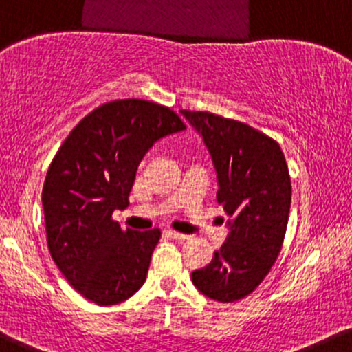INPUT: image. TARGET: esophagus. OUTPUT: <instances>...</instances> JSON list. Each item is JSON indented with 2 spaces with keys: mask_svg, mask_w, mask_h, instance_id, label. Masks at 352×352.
Returning a JSON list of instances; mask_svg holds the SVG:
<instances>
[{
  "mask_svg": "<svg viewBox=\"0 0 352 352\" xmlns=\"http://www.w3.org/2000/svg\"><path fill=\"white\" fill-rule=\"evenodd\" d=\"M165 234H167L170 239H173V241H187V239H188V235L175 232V230H167V232H165Z\"/></svg>",
  "mask_w": 352,
  "mask_h": 352,
  "instance_id": "obj_1",
  "label": "esophagus"
}]
</instances>
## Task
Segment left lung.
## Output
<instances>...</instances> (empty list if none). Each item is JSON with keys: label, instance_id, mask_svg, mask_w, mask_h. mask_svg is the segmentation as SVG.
Wrapping results in <instances>:
<instances>
[{"label": "left lung", "instance_id": "left-lung-1", "mask_svg": "<svg viewBox=\"0 0 352 352\" xmlns=\"http://www.w3.org/2000/svg\"><path fill=\"white\" fill-rule=\"evenodd\" d=\"M202 137L217 173V202L229 215L226 242L210 264L192 272L204 296L235 302L267 276L283 247L291 177L279 144L245 123L180 110Z\"/></svg>", "mask_w": 352, "mask_h": 352}]
</instances>
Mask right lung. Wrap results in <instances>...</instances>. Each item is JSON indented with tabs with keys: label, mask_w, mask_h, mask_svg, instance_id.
<instances>
[{
	"label": "right lung",
	"mask_w": 352,
	"mask_h": 352,
	"mask_svg": "<svg viewBox=\"0 0 352 352\" xmlns=\"http://www.w3.org/2000/svg\"><path fill=\"white\" fill-rule=\"evenodd\" d=\"M182 130L167 107L117 100L88 113L53 158L41 195L48 249L69 285L91 302H123L144 285L160 230H123L111 214L129 206L145 153Z\"/></svg>",
	"instance_id": "obj_1"
}]
</instances>
